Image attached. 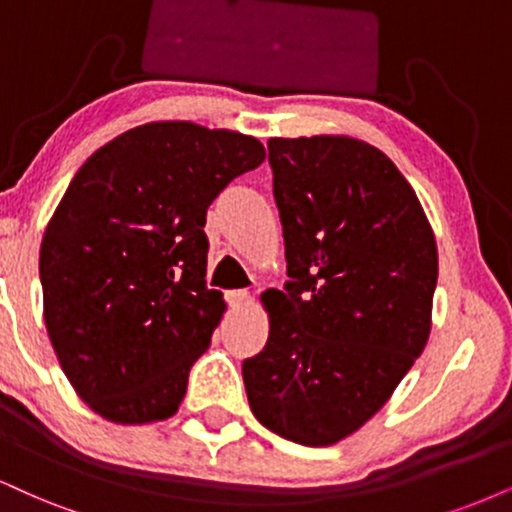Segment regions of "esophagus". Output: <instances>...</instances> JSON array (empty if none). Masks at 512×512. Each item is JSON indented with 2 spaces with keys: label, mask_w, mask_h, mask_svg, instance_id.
Listing matches in <instances>:
<instances>
[{
  "label": "esophagus",
  "mask_w": 512,
  "mask_h": 512,
  "mask_svg": "<svg viewBox=\"0 0 512 512\" xmlns=\"http://www.w3.org/2000/svg\"><path fill=\"white\" fill-rule=\"evenodd\" d=\"M227 301H230L232 306H244L251 301V294L246 292V289H232V292H227Z\"/></svg>",
  "instance_id": "esophagus-1"
}]
</instances>
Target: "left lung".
Here are the masks:
<instances>
[{"instance_id":"obj_1","label":"left lung","mask_w":512,"mask_h":512,"mask_svg":"<svg viewBox=\"0 0 512 512\" xmlns=\"http://www.w3.org/2000/svg\"><path fill=\"white\" fill-rule=\"evenodd\" d=\"M289 282L261 301L270 334L242 363L270 432L337 444L380 410L425 349L437 242L387 154L344 135L268 142Z\"/></svg>"}]
</instances>
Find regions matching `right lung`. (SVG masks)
<instances>
[{"label":"right lung","instance_id":"add662e5","mask_svg":"<svg viewBox=\"0 0 512 512\" xmlns=\"http://www.w3.org/2000/svg\"><path fill=\"white\" fill-rule=\"evenodd\" d=\"M266 159L189 121L132 128L82 163L44 230V325L82 401L118 425L178 413L225 313L206 287V211Z\"/></svg>","mask_w":512,"mask_h":512}]
</instances>
